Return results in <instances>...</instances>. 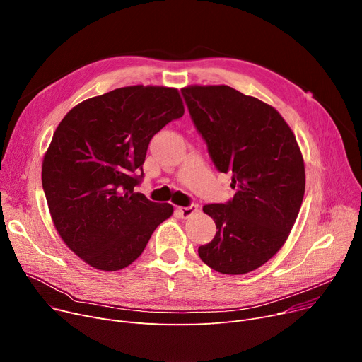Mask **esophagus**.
<instances>
[{
    "mask_svg": "<svg viewBox=\"0 0 362 362\" xmlns=\"http://www.w3.org/2000/svg\"><path fill=\"white\" fill-rule=\"evenodd\" d=\"M198 211V205L197 204H191L189 206H179V213L182 214L183 218H187L194 216Z\"/></svg>",
    "mask_w": 362,
    "mask_h": 362,
    "instance_id": "esophagus-1",
    "label": "esophagus"
}]
</instances>
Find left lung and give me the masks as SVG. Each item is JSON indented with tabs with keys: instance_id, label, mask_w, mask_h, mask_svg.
Listing matches in <instances>:
<instances>
[{
	"instance_id": "left-lung-1",
	"label": "left lung",
	"mask_w": 362,
	"mask_h": 362,
	"mask_svg": "<svg viewBox=\"0 0 362 362\" xmlns=\"http://www.w3.org/2000/svg\"><path fill=\"white\" fill-rule=\"evenodd\" d=\"M191 117L236 194L204 205L218 232L198 248L221 274H245L267 262L286 242L305 192V165L292 129L280 112L227 85L182 89Z\"/></svg>"
}]
</instances>
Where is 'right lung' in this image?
Returning a JSON list of instances; mask_svg holds the SVG:
<instances>
[{"instance_id":"add662e5","label":"right lung","mask_w":362,"mask_h":362,"mask_svg":"<svg viewBox=\"0 0 362 362\" xmlns=\"http://www.w3.org/2000/svg\"><path fill=\"white\" fill-rule=\"evenodd\" d=\"M183 112L176 88L124 86L82 101L55 129L42 187L55 230L90 267H127L173 214L133 187L152 136Z\"/></svg>"}]
</instances>
